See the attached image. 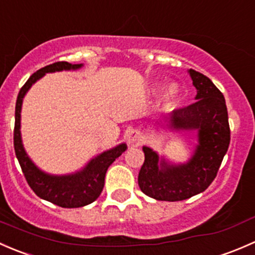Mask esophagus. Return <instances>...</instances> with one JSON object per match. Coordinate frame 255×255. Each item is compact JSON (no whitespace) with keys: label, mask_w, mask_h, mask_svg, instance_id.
Returning a JSON list of instances; mask_svg holds the SVG:
<instances>
[{"label":"esophagus","mask_w":255,"mask_h":255,"mask_svg":"<svg viewBox=\"0 0 255 255\" xmlns=\"http://www.w3.org/2000/svg\"><path fill=\"white\" fill-rule=\"evenodd\" d=\"M140 138V132L137 130H130L127 133V141L128 145H136Z\"/></svg>","instance_id":"34e87169"}]
</instances>
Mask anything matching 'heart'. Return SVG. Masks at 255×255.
<instances>
[{
	"label": "heart",
	"instance_id": "heart-1",
	"mask_svg": "<svg viewBox=\"0 0 255 255\" xmlns=\"http://www.w3.org/2000/svg\"><path fill=\"white\" fill-rule=\"evenodd\" d=\"M180 94V89L178 87L177 83H169L166 86L163 93L161 97V106L163 109H169L172 108L175 104V102L178 101Z\"/></svg>",
	"mask_w": 255,
	"mask_h": 255
}]
</instances>
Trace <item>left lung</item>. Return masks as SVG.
<instances>
[{
  "label": "left lung",
  "mask_w": 255,
  "mask_h": 255,
  "mask_svg": "<svg viewBox=\"0 0 255 255\" xmlns=\"http://www.w3.org/2000/svg\"><path fill=\"white\" fill-rule=\"evenodd\" d=\"M195 101L168 117L173 131H198V145L186 163H169L164 157L143 146L145 162L138 173V186L149 198L180 201L203 193L217 175L231 140L224 94L209 77L189 70Z\"/></svg>",
  "instance_id": "8db88e82"
}]
</instances>
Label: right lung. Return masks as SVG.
I'll return each mask as SVG.
<instances>
[{
  "mask_svg": "<svg viewBox=\"0 0 255 255\" xmlns=\"http://www.w3.org/2000/svg\"><path fill=\"white\" fill-rule=\"evenodd\" d=\"M82 64H69L66 61H59L48 65L43 69L38 70L30 76L29 80L20 88L15 103V123L14 132H13V142L14 151L19 162L22 172L27 179L31 190L44 200L50 201L57 206L67 207H82L93 203L101 195L104 186L107 169L123 152L127 149L125 143H120L114 148L102 152L97 157L92 158L78 172L66 175H52L39 169L29 156L25 152L20 136V110H22L23 98L29 91V88L38 80H40L45 73L56 72V71H69L81 69Z\"/></svg>",
  "mask_w": 255,
  "mask_h": 255,
  "instance_id": "add662e5",
  "label": "right lung"
}]
</instances>
